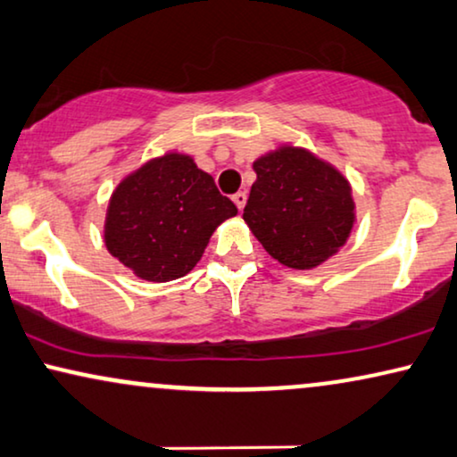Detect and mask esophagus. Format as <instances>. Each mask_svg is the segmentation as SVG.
Wrapping results in <instances>:
<instances>
[{
  "mask_svg": "<svg viewBox=\"0 0 457 457\" xmlns=\"http://www.w3.org/2000/svg\"><path fill=\"white\" fill-rule=\"evenodd\" d=\"M233 201H235V205L239 207V210H243V207H245V201H247V193H245V191L235 193V195H233Z\"/></svg>",
  "mask_w": 457,
  "mask_h": 457,
  "instance_id": "esophagus-1",
  "label": "esophagus"
}]
</instances>
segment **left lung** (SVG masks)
<instances>
[{
  "label": "left lung",
  "mask_w": 457,
  "mask_h": 457,
  "mask_svg": "<svg viewBox=\"0 0 457 457\" xmlns=\"http://www.w3.org/2000/svg\"><path fill=\"white\" fill-rule=\"evenodd\" d=\"M243 220L272 258L312 269L345 245L354 222L351 185L312 153L281 146L253 162Z\"/></svg>",
  "instance_id": "obj_1"
}]
</instances>
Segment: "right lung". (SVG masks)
I'll use <instances>...</instances> for the list:
<instances>
[{"instance_id": "obj_1", "label": "right lung", "mask_w": 457, "mask_h": 457, "mask_svg": "<svg viewBox=\"0 0 457 457\" xmlns=\"http://www.w3.org/2000/svg\"><path fill=\"white\" fill-rule=\"evenodd\" d=\"M237 214L214 178L191 157L170 153L145 163L112 193L106 250L146 281L185 277L204 256L218 224Z\"/></svg>"}]
</instances>
